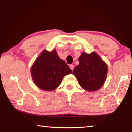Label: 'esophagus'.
<instances>
[{
  "label": "esophagus",
  "instance_id": "1",
  "mask_svg": "<svg viewBox=\"0 0 132 132\" xmlns=\"http://www.w3.org/2000/svg\"><path fill=\"white\" fill-rule=\"evenodd\" d=\"M74 68H75L74 64H70V68L71 69V70H73V69H74Z\"/></svg>",
  "mask_w": 132,
  "mask_h": 132
}]
</instances>
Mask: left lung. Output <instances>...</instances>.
Listing matches in <instances>:
<instances>
[{
	"instance_id": "1",
	"label": "left lung",
	"mask_w": 132,
	"mask_h": 132,
	"mask_svg": "<svg viewBox=\"0 0 132 132\" xmlns=\"http://www.w3.org/2000/svg\"><path fill=\"white\" fill-rule=\"evenodd\" d=\"M79 64L73 69L80 86L87 91L97 90L103 86L108 73V67L95 52L82 53L79 58Z\"/></svg>"
}]
</instances>
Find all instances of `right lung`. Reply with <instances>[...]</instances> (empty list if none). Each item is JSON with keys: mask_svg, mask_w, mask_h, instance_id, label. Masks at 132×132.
Returning <instances> with one entry per match:
<instances>
[{"mask_svg": "<svg viewBox=\"0 0 132 132\" xmlns=\"http://www.w3.org/2000/svg\"><path fill=\"white\" fill-rule=\"evenodd\" d=\"M72 73L55 50L44 51L33 64L31 75L35 84L43 90L52 91L61 84L65 75Z\"/></svg>", "mask_w": 132, "mask_h": 132, "instance_id": "right-lung-1", "label": "right lung"}]
</instances>
